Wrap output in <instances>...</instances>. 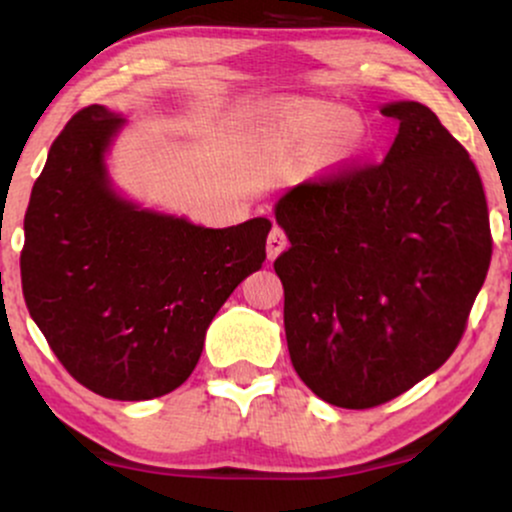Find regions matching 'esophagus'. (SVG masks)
<instances>
[{"mask_svg":"<svg viewBox=\"0 0 512 512\" xmlns=\"http://www.w3.org/2000/svg\"><path fill=\"white\" fill-rule=\"evenodd\" d=\"M286 245H289V240H286V233L281 231L279 226H274L272 231H269V238H267V257H269V260L279 257L281 252L286 250Z\"/></svg>","mask_w":512,"mask_h":512,"instance_id":"34e87169","label":"esophagus"}]
</instances>
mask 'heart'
I'll return each instance as SVG.
<instances>
[{
  "instance_id": "1",
  "label": "heart",
  "mask_w": 512,
  "mask_h": 512,
  "mask_svg": "<svg viewBox=\"0 0 512 512\" xmlns=\"http://www.w3.org/2000/svg\"><path fill=\"white\" fill-rule=\"evenodd\" d=\"M274 139L291 146H310L327 139L330 156H354L366 142V127L358 117L330 103H281L267 113L264 122Z\"/></svg>"
}]
</instances>
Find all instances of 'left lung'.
<instances>
[{
    "label": "left lung",
    "instance_id": "8db88e82",
    "mask_svg": "<svg viewBox=\"0 0 512 512\" xmlns=\"http://www.w3.org/2000/svg\"><path fill=\"white\" fill-rule=\"evenodd\" d=\"M383 163H342L276 204L274 260L298 378L334 407L373 409L452 356L491 264L484 185L426 105L383 108Z\"/></svg>",
    "mask_w": 512,
    "mask_h": 512
}]
</instances>
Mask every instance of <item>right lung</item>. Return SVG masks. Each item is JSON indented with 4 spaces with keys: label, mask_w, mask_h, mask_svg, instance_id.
<instances>
[{
    "label": "right lung",
    "mask_w": 512,
    "mask_h": 512,
    "mask_svg": "<svg viewBox=\"0 0 512 512\" xmlns=\"http://www.w3.org/2000/svg\"><path fill=\"white\" fill-rule=\"evenodd\" d=\"M122 122L88 105L52 142L23 219L21 286L76 383L139 402L190 378L209 322L267 260L272 223L202 228L117 197L103 154Z\"/></svg>",
    "instance_id": "add662e5"
}]
</instances>
